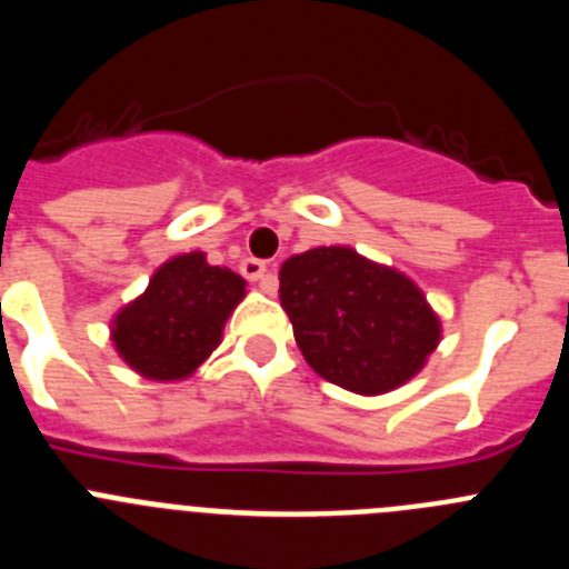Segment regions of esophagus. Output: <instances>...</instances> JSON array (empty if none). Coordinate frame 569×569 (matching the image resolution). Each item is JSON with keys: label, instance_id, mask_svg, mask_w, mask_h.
<instances>
[{"label": "esophagus", "instance_id": "34e87169", "mask_svg": "<svg viewBox=\"0 0 569 569\" xmlns=\"http://www.w3.org/2000/svg\"><path fill=\"white\" fill-rule=\"evenodd\" d=\"M239 273L244 276V279H248V281H261V279H264V276H268V261H261V259H253V256H248V259H241Z\"/></svg>", "mask_w": 569, "mask_h": 569}]
</instances>
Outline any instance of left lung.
Segmentation results:
<instances>
[{
  "label": "left lung",
  "mask_w": 569,
  "mask_h": 569,
  "mask_svg": "<svg viewBox=\"0 0 569 569\" xmlns=\"http://www.w3.org/2000/svg\"><path fill=\"white\" fill-rule=\"evenodd\" d=\"M279 299L308 365L361 396L413 379L441 339L439 316L413 281L353 248L290 256Z\"/></svg>",
  "instance_id": "1"
}]
</instances>
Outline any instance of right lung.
<instances>
[{
  "label": "right lung",
  "mask_w": 569,
  "mask_h": 569,
  "mask_svg": "<svg viewBox=\"0 0 569 569\" xmlns=\"http://www.w3.org/2000/svg\"><path fill=\"white\" fill-rule=\"evenodd\" d=\"M244 299V279L204 253L164 261L148 290L113 319L116 350L136 373L156 381L188 379L222 341V328Z\"/></svg>",
  "instance_id": "right-lung-1"
}]
</instances>
